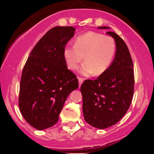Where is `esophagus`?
<instances>
[{"instance_id":"obj_1","label":"esophagus","mask_w":154,"mask_h":154,"mask_svg":"<svg viewBox=\"0 0 154 154\" xmlns=\"http://www.w3.org/2000/svg\"><path fill=\"white\" fill-rule=\"evenodd\" d=\"M78 80H79V87H80L82 85V82H83V79L78 77Z\"/></svg>"}]
</instances>
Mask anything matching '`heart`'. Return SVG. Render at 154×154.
<instances>
[{
  "instance_id": "heart-1",
  "label": "heart",
  "mask_w": 154,
  "mask_h": 154,
  "mask_svg": "<svg viewBox=\"0 0 154 154\" xmlns=\"http://www.w3.org/2000/svg\"><path fill=\"white\" fill-rule=\"evenodd\" d=\"M116 53V43L112 37L95 31H88L78 36L75 45L68 44L63 51L68 68L76 70L84 59L79 73L89 76L99 75L110 66Z\"/></svg>"
}]
</instances>
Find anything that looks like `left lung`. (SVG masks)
Listing matches in <instances>:
<instances>
[{"label":"left lung","instance_id":"1","mask_svg":"<svg viewBox=\"0 0 154 154\" xmlns=\"http://www.w3.org/2000/svg\"><path fill=\"white\" fill-rule=\"evenodd\" d=\"M109 29V27H98ZM116 42L115 58L109 69L96 80H85L81 85L82 111L87 123L98 129L117 123L130 108L134 91L131 55L120 37L106 32Z\"/></svg>","mask_w":154,"mask_h":154}]
</instances>
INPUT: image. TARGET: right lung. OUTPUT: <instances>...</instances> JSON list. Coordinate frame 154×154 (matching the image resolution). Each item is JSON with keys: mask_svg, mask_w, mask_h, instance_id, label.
<instances>
[{"mask_svg": "<svg viewBox=\"0 0 154 154\" xmlns=\"http://www.w3.org/2000/svg\"><path fill=\"white\" fill-rule=\"evenodd\" d=\"M75 31L71 26L50 29L35 45L23 69L19 108L37 130L54 126L68 96L79 88L78 79L68 69L63 55Z\"/></svg>", "mask_w": 154, "mask_h": 154, "instance_id": "obj_1", "label": "right lung"}]
</instances>
